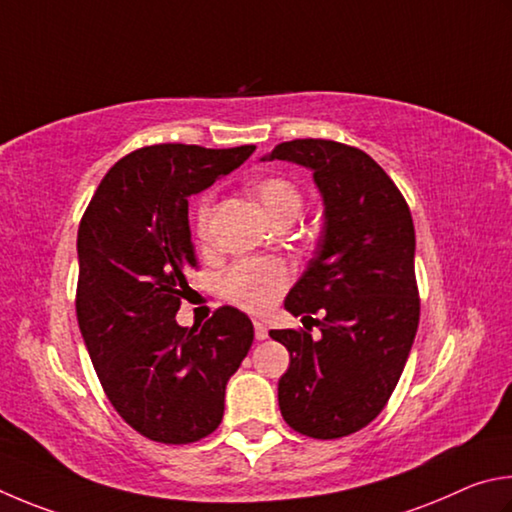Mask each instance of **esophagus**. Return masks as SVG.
I'll use <instances>...</instances> for the list:
<instances>
[{"instance_id":"obj_1","label":"esophagus","mask_w":512,"mask_h":512,"mask_svg":"<svg viewBox=\"0 0 512 512\" xmlns=\"http://www.w3.org/2000/svg\"><path fill=\"white\" fill-rule=\"evenodd\" d=\"M254 333L258 342H263V339H267V326L261 324V321H254Z\"/></svg>"}]
</instances>
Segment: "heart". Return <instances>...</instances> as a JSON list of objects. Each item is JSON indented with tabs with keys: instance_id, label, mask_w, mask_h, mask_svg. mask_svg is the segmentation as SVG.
<instances>
[{
	"instance_id": "heart-1",
	"label": "heart",
	"mask_w": 512,
	"mask_h": 512,
	"mask_svg": "<svg viewBox=\"0 0 512 512\" xmlns=\"http://www.w3.org/2000/svg\"><path fill=\"white\" fill-rule=\"evenodd\" d=\"M256 200L263 204L265 213L270 215L274 222L281 220H294L301 213L303 195L294 182L288 177L270 175L258 179L251 186ZM213 215V195L204 193L200 202L195 206V231L200 238L209 236ZM290 285V270L288 265L274 258H261V261H240L224 274L222 290L227 299L236 303L247 312H261L270 310L281 294L288 290Z\"/></svg>"
}]
</instances>
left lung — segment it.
Returning a JSON list of instances; mask_svg holds the SVG:
<instances>
[{"mask_svg":"<svg viewBox=\"0 0 512 512\" xmlns=\"http://www.w3.org/2000/svg\"><path fill=\"white\" fill-rule=\"evenodd\" d=\"M270 159L310 168L324 197L315 258L285 299L294 317L322 312L321 337L292 328L270 335L290 353L279 380L283 420L330 441L378 418L407 364L420 319L414 220L393 179L360 148L294 139Z\"/></svg>","mask_w":512,"mask_h":512,"instance_id":"8db88e82","label":"left lung"}]
</instances>
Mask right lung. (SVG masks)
<instances>
[{
    "label": "right lung",
    "instance_id": "obj_1",
    "mask_svg": "<svg viewBox=\"0 0 512 512\" xmlns=\"http://www.w3.org/2000/svg\"><path fill=\"white\" fill-rule=\"evenodd\" d=\"M256 146L157 143L107 170L78 227L76 317L107 400L134 432L186 445L215 432L224 389L254 326L231 306L202 328L175 315L197 267L188 197L229 175Z\"/></svg>",
    "mask_w": 512,
    "mask_h": 512
}]
</instances>
